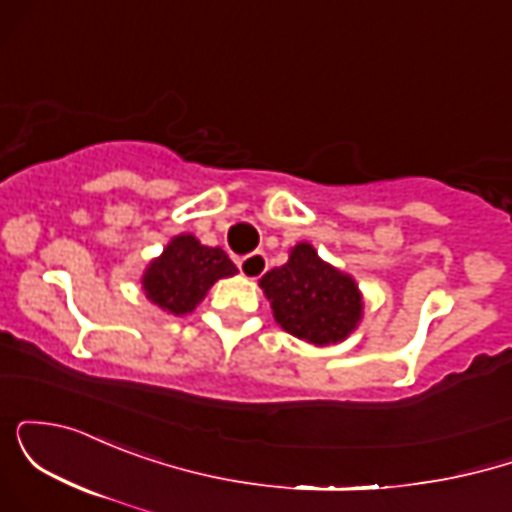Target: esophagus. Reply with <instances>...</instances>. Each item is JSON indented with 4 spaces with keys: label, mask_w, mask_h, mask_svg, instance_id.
Segmentation results:
<instances>
[{
    "label": "esophagus",
    "mask_w": 512,
    "mask_h": 512,
    "mask_svg": "<svg viewBox=\"0 0 512 512\" xmlns=\"http://www.w3.org/2000/svg\"><path fill=\"white\" fill-rule=\"evenodd\" d=\"M238 269L245 279H260L267 272V255L264 252H252V255L238 260Z\"/></svg>",
    "instance_id": "obj_1"
}]
</instances>
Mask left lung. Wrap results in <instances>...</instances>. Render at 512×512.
Segmentation results:
<instances>
[{
	"instance_id": "1",
	"label": "left lung",
	"mask_w": 512,
	"mask_h": 512,
	"mask_svg": "<svg viewBox=\"0 0 512 512\" xmlns=\"http://www.w3.org/2000/svg\"><path fill=\"white\" fill-rule=\"evenodd\" d=\"M281 330L315 346L339 344L363 320L356 279L325 262L310 243H296L289 262L260 279Z\"/></svg>"
}]
</instances>
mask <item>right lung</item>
I'll list each match as a JSON object with an SVG mask.
<instances>
[{
    "instance_id": "obj_1",
    "label": "right lung",
    "mask_w": 512,
    "mask_h": 512,
    "mask_svg": "<svg viewBox=\"0 0 512 512\" xmlns=\"http://www.w3.org/2000/svg\"><path fill=\"white\" fill-rule=\"evenodd\" d=\"M236 272V264L221 248H209L192 233H180L146 264L142 289L146 298L168 315H187L204 301L216 281Z\"/></svg>"
}]
</instances>
